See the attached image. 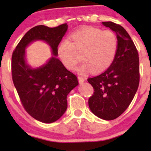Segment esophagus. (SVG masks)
I'll use <instances>...</instances> for the list:
<instances>
[{"mask_svg":"<svg viewBox=\"0 0 151 151\" xmlns=\"http://www.w3.org/2000/svg\"><path fill=\"white\" fill-rule=\"evenodd\" d=\"M78 79H79V81L80 83H83L84 81L86 80V79L84 77H78Z\"/></svg>","mask_w":151,"mask_h":151,"instance_id":"esophagus-1","label":"esophagus"}]
</instances>
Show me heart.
<instances>
[{"label": "heart", "mask_w": 151, "mask_h": 151, "mask_svg": "<svg viewBox=\"0 0 151 151\" xmlns=\"http://www.w3.org/2000/svg\"><path fill=\"white\" fill-rule=\"evenodd\" d=\"M72 42L63 39L58 47V55L66 68L74 70L82 60L84 63L78 68L83 73L91 70L93 73H100L110 67L118 50V38L113 31L102 30L89 27L78 30L71 35Z\"/></svg>", "instance_id": "1"}]
</instances>
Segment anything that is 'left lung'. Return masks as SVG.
Returning <instances> with one entry per match:
<instances>
[{
    "mask_svg": "<svg viewBox=\"0 0 151 151\" xmlns=\"http://www.w3.org/2000/svg\"><path fill=\"white\" fill-rule=\"evenodd\" d=\"M102 25L115 32L118 50L104 72L87 79L94 89L88 102L94 115L110 121L125 111L136 94L139 85V58L134 43L122 26L113 22H102Z\"/></svg>",
    "mask_w": 151,
    "mask_h": 151,
    "instance_id": "obj_1",
    "label": "left lung"
}]
</instances>
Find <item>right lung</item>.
Returning <instances> with one entry per match:
<instances>
[{"mask_svg":"<svg viewBox=\"0 0 151 151\" xmlns=\"http://www.w3.org/2000/svg\"><path fill=\"white\" fill-rule=\"evenodd\" d=\"M67 27V23L55 27L35 26L26 32L12 55L13 84L22 106L31 116L45 124L62 116L67 108V95L79 84L77 76L57 58L58 47ZM35 41L47 44L53 56L33 68L27 63L25 49Z\"/></svg>","mask_w":151,"mask_h":151,"instance_id":"1","label":"right lung"}]
</instances>
